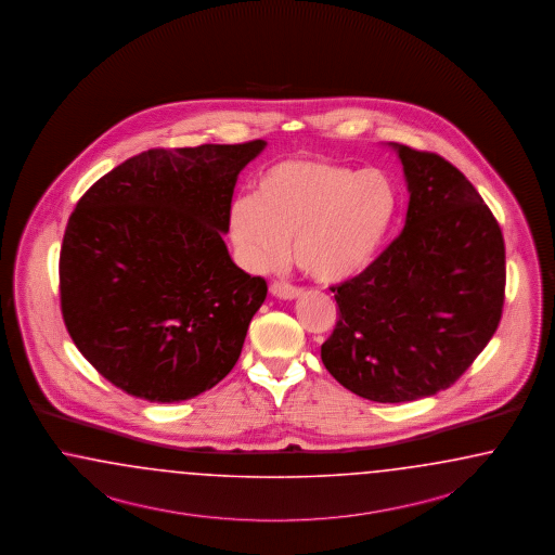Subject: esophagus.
I'll list each match as a JSON object with an SVG mask.
<instances>
[{"label": "esophagus", "instance_id": "34e87169", "mask_svg": "<svg viewBox=\"0 0 555 555\" xmlns=\"http://www.w3.org/2000/svg\"><path fill=\"white\" fill-rule=\"evenodd\" d=\"M270 293H272L274 297H281V299H297V297H301L302 288L301 286L285 283V281H274V283L270 285Z\"/></svg>", "mask_w": 555, "mask_h": 555}]
</instances>
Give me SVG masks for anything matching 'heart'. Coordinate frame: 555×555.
I'll list each match as a JSON object with an SVG mask.
<instances>
[{
  "mask_svg": "<svg viewBox=\"0 0 555 555\" xmlns=\"http://www.w3.org/2000/svg\"><path fill=\"white\" fill-rule=\"evenodd\" d=\"M401 193L378 168L327 158H285L260 172L253 199L232 209V235L246 267L293 258L320 283H341L369 267L399 216Z\"/></svg>",
  "mask_w": 555,
  "mask_h": 555,
  "instance_id": "1",
  "label": "heart"
}]
</instances>
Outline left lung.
Listing matches in <instances>:
<instances>
[{
  "mask_svg": "<svg viewBox=\"0 0 555 555\" xmlns=\"http://www.w3.org/2000/svg\"><path fill=\"white\" fill-rule=\"evenodd\" d=\"M411 191L406 223L341 285L321 360L341 387L404 403L452 387L503 318L501 225L470 181L436 152L397 146Z\"/></svg>",
  "mask_w": 555,
  "mask_h": 555,
  "instance_id": "left-lung-1",
  "label": "left lung"
}]
</instances>
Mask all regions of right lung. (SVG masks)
I'll return each instance as SVG.
<instances>
[{"mask_svg": "<svg viewBox=\"0 0 555 555\" xmlns=\"http://www.w3.org/2000/svg\"><path fill=\"white\" fill-rule=\"evenodd\" d=\"M262 140L151 149L103 175L68 218L61 311L87 362L119 390L181 403L234 369L267 281L223 242L237 172Z\"/></svg>", "mask_w": 555, "mask_h": 555, "instance_id": "1", "label": "right lung"}]
</instances>
